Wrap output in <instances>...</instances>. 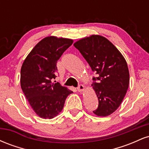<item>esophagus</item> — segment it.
<instances>
[{
    "instance_id": "esophagus-1",
    "label": "esophagus",
    "mask_w": 149,
    "mask_h": 149,
    "mask_svg": "<svg viewBox=\"0 0 149 149\" xmlns=\"http://www.w3.org/2000/svg\"><path fill=\"white\" fill-rule=\"evenodd\" d=\"M77 90H78V92H81L84 91L85 88H84V86H83V85H78V88H77Z\"/></svg>"
}]
</instances>
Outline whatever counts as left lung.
<instances>
[{"label":"left lung","mask_w":149,"mask_h":149,"mask_svg":"<svg viewBox=\"0 0 149 149\" xmlns=\"http://www.w3.org/2000/svg\"><path fill=\"white\" fill-rule=\"evenodd\" d=\"M95 72L92 86L98 97V116L113 113L122 103L129 86L130 73L125 59L112 42L102 36L92 35L73 44Z\"/></svg>","instance_id":"left-lung-1"}]
</instances>
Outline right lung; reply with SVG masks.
<instances>
[{
  "mask_svg": "<svg viewBox=\"0 0 149 149\" xmlns=\"http://www.w3.org/2000/svg\"><path fill=\"white\" fill-rule=\"evenodd\" d=\"M73 40L55 36L43 38L24 61L20 83L26 98L36 113L44 119H51L62 111L72 91L59 83H52L57 72V62Z\"/></svg>",
  "mask_w": 149,
  "mask_h": 149,
  "instance_id": "add662e5",
  "label": "right lung"
}]
</instances>
